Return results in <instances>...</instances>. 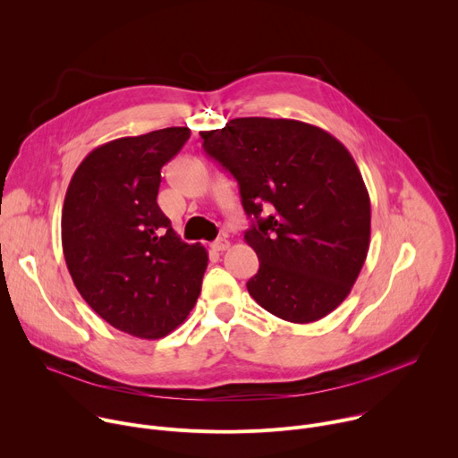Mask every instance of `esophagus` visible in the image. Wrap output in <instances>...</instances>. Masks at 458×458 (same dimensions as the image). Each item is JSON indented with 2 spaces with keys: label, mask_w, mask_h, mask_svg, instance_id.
Returning <instances> with one entry per match:
<instances>
[{
  "label": "esophagus",
  "mask_w": 458,
  "mask_h": 458,
  "mask_svg": "<svg viewBox=\"0 0 458 458\" xmlns=\"http://www.w3.org/2000/svg\"><path fill=\"white\" fill-rule=\"evenodd\" d=\"M210 246H212V250H214V251H225V250L230 246V242H228V239L219 237V239H216Z\"/></svg>",
  "instance_id": "obj_1"
}]
</instances>
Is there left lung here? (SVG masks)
<instances>
[{
  "mask_svg": "<svg viewBox=\"0 0 458 458\" xmlns=\"http://www.w3.org/2000/svg\"><path fill=\"white\" fill-rule=\"evenodd\" d=\"M205 152L239 184L259 257L248 293L288 322H315L352 292L369 248L362 175L326 130L270 117H237L199 132Z\"/></svg>",
  "mask_w": 458,
  "mask_h": 458,
  "instance_id": "obj_1",
  "label": "left lung"
}]
</instances>
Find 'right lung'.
Segmentation results:
<instances>
[{
  "mask_svg": "<svg viewBox=\"0 0 458 458\" xmlns=\"http://www.w3.org/2000/svg\"><path fill=\"white\" fill-rule=\"evenodd\" d=\"M188 138V126H170L105 143L64 195L61 242L78 292L140 339H161L184 322L208 265L207 250L182 242L157 205L161 168Z\"/></svg>",
  "mask_w": 458,
  "mask_h": 458,
  "instance_id": "right-lung-1",
  "label": "right lung"
}]
</instances>
